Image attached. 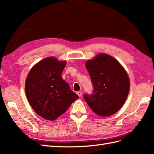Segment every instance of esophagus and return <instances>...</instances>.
Wrapping results in <instances>:
<instances>
[{"label":"esophagus","mask_w":154,"mask_h":154,"mask_svg":"<svg viewBox=\"0 0 154 154\" xmlns=\"http://www.w3.org/2000/svg\"><path fill=\"white\" fill-rule=\"evenodd\" d=\"M77 95L79 96V97H81V95H82V93H81V91H78V92H77Z\"/></svg>","instance_id":"obj_1"}]
</instances>
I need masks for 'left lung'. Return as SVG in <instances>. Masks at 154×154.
<instances>
[{
	"mask_svg": "<svg viewBox=\"0 0 154 154\" xmlns=\"http://www.w3.org/2000/svg\"><path fill=\"white\" fill-rule=\"evenodd\" d=\"M94 86L93 94H85L88 105L97 115L110 116L124 105L128 95L129 76L119 61L111 55L100 53L86 61Z\"/></svg>",
	"mask_w": 154,
	"mask_h": 154,
	"instance_id": "1",
	"label": "left lung"
}]
</instances>
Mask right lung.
<instances>
[{"label":"right lung","mask_w":154,"mask_h":154,"mask_svg":"<svg viewBox=\"0 0 154 154\" xmlns=\"http://www.w3.org/2000/svg\"><path fill=\"white\" fill-rule=\"evenodd\" d=\"M66 63L65 60L46 57L31 68L26 79L25 92L29 104L45 120L57 119L79 98L61 77Z\"/></svg>","instance_id":"right-lung-1"}]
</instances>
